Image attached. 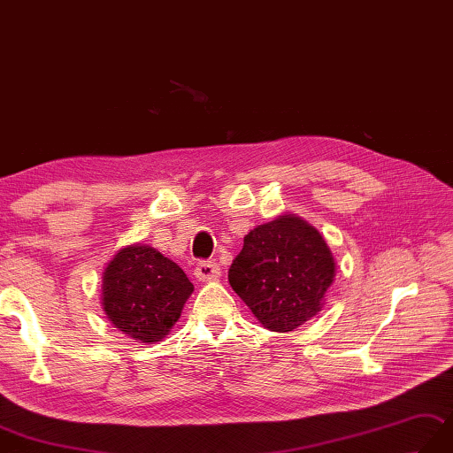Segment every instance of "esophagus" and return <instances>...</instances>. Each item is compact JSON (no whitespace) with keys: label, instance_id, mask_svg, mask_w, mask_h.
Segmentation results:
<instances>
[{"label":"esophagus","instance_id":"34e87169","mask_svg":"<svg viewBox=\"0 0 453 453\" xmlns=\"http://www.w3.org/2000/svg\"><path fill=\"white\" fill-rule=\"evenodd\" d=\"M195 276L198 281H214L222 276V268H219L212 260H203L196 265Z\"/></svg>","mask_w":453,"mask_h":453}]
</instances>
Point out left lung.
Instances as JSON below:
<instances>
[{
	"instance_id": "8db88e82",
	"label": "left lung",
	"mask_w": 453,
	"mask_h": 453,
	"mask_svg": "<svg viewBox=\"0 0 453 453\" xmlns=\"http://www.w3.org/2000/svg\"><path fill=\"white\" fill-rule=\"evenodd\" d=\"M335 260L320 231L296 214L250 229L229 268V286L272 332H293L322 311Z\"/></svg>"
}]
</instances>
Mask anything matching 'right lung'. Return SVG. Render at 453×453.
I'll use <instances>...</instances> for the list:
<instances>
[{"label":"right lung","mask_w":453,"mask_h":453,"mask_svg":"<svg viewBox=\"0 0 453 453\" xmlns=\"http://www.w3.org/2000/svg\"><path fill=\"white\" fill-rule=\"evenodd\" d=\"M193 291L173 260L150 245L133 243L104 268L100 301L121 334L139 343H157L172 332Z\"/></svg>","instance_id":"1"}]
</instances>
